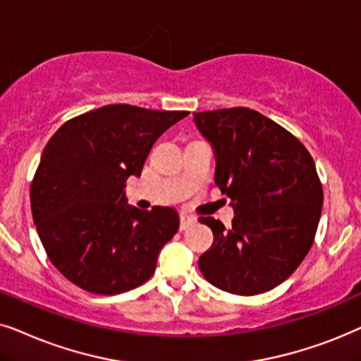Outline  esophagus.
Returning <instances> with one entry per match:
<instances>
[{
	"mask_svg": "<svg viewBox=\"0 0 361 361\" xmlns=\"http://www.w3.org/2000/svg\"><path fill=\"white\" fill-rule=\"evenodd\" d=\"M195 223H196L195 216L186 214V213H181V214H180V229H181V231L188 229L190 226H193Z\"/></svg>",
	"mask_w": 361,
	"mask_h": 361,
	"instance_id": "34e87169",
	"label": "esophagus"
}]
</instances>
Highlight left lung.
<instances>
[{"label": "left lung", "instance_id": "left-lung-1", "mask_svg": "<svg viewBox=\"0 0 361 361\" xmlns=\"http://www.w3.org/2000/svg\"><path fill=\"white\" fill-rule=\"evenodd\" d=\"M193 120L213 148L214 183L234 209L229 228L200 218L214 236L200 271L231 294L271 290L292 276L314 243L324 203L314 158L290 132L252 109L198 112Z\"/></svg>", "mask_w": 361, "mask_h": 361}]
</instances>
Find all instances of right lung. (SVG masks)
I'll return each instance as SVG.
<instances>
[{"mask_svg":"<svg viewBox=\"0 0 361 361\" xmlns=\"http://www.w3.org/2000/svg\"><path fill=\"white\" fill-rule=\"evenodd\" d=\"M190 112L104 105L62 125L42 152L31 209L51 262L80 289L115 295L155 272L175 236L176 209L127 204L125 181L140 176L153 143Z\"/></svg>","mask_w":361,"mask_h":361,"instance_id":"1","label":"right lung"}]
</instances>
